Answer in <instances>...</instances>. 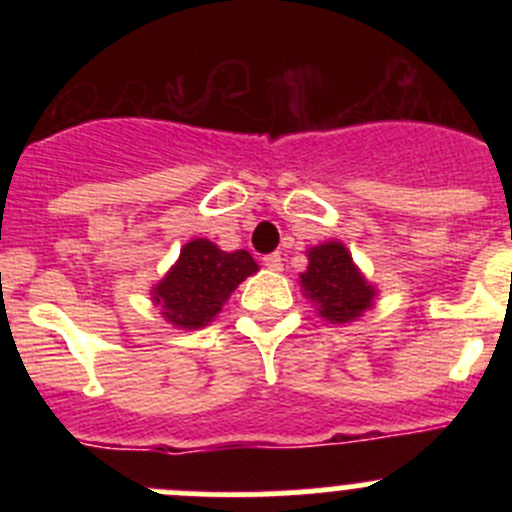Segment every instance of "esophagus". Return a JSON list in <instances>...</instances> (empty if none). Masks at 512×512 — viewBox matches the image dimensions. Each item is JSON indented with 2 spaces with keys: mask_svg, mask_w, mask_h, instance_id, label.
I'll list each match as a JSON object with an SVG mask.
<instances>
[{
  "mask_svg": "<svg viewBox=\"0 0 512 512\" xmlns=\"http://www.w3.org/2000/svg\"><path fill=\"white\" fill-rule=\"evenodd\" d=\"M262 265H265L270 272H280L282 270V257L277 255V252H272V255L262 257Z\"/></svg>",
  "mask_w": 512,
  "mask_h": 512,
  "instance_id": "esophagus-1",
  "label": "esophagus"
}]
</instances>
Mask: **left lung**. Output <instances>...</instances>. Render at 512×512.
<instances>
[{"label": "left lung", "mask_w": 512, "mask_h": 512, "mask_svg": "<svg viewBox=\"0 0 512 512\" xmlns=\"http://www.w3.org/2000/svg\"><path fill=\"white\" fill-rule=\"evenodd\" d=\"M309 265L299 275L304 297L317 307L319 317L332 324L354 322L374 304L376 289L354 265L352 252L342 242H322L309 247Z\"/></svg>", "instance_id": "obj_1"}]
</instances>
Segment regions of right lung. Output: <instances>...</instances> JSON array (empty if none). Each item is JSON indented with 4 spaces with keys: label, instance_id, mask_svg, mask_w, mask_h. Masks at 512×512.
<instances>
[{
    "label": "right lung",
    "instance_id": "1",
    "mask_svg": "<svg viewBox=\"0 0 512 512\" xmlns=\"http://www.w3.org/2000/svg\"><path fill=\"white\" fill-rule=\"evenodd\" d=\"M257 272L247 250L223 252L215 242L195 237L180 250L178 262L151 289L165 322L200 329L213 322L235 287Z\"/></svg>",
    "mask_w": 512,
    "mask_h": 512
}]
</instances>
